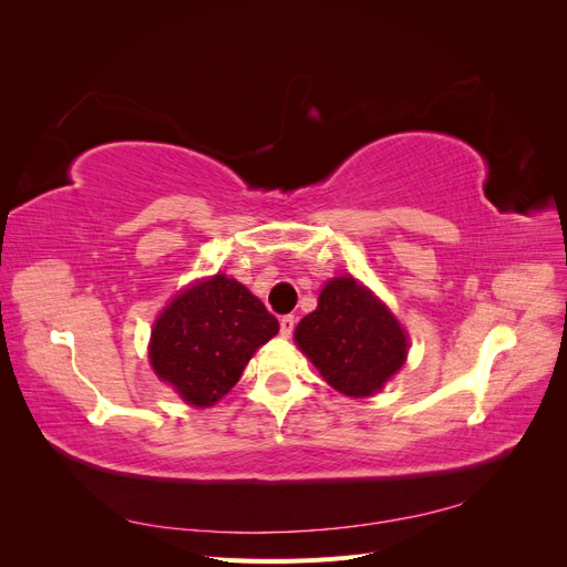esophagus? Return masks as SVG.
<instances>
[{
    "label": "esophagus",
    "mask_w": 567,
    "mask_h": 567,
    "mask_svg": "<svg viewBox=\"0 0 567 567\" xmlns=\"http://www.w3.org/2000/svg\"><path fill=\"white\" fill-rule=\"evenodd\" d=\"M279 326H281V336H284V338H290V336H293V329H296V317H293V315L281 317Z\"/></svg>",
    "instance_id": "obj_1"
}]
</instances>
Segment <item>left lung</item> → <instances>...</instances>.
<instances>
[{
    "instance_id": "left-lung-1",
    "label": "left lung",
    "mask_w": 567,
    "mask_h": 567,
    "mask_svg": "<svg viewBox=\"0 0 567 567\" xmlns=\"http://www.w3.org/2000/svg\"><path fill=\"white\" fill-rule=\"evenodd\" d=\"M296 342L323 381L350 398L381 390L406 359L402 326L352 277L323 286L317 310L298 323Z\"/></svg>"
}]
</instances>
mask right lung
<instances>
[{
	"instance_id": "add662e5",
	"label": "right lung",
	"mask_w": 567,
	"mask_h": 567,
	"mask_svg": "<svg viewBox=\"0 0 567 567\" xmlns=\"http://www.w3.org/2000/svg\"><path fill=\"white\" fill-rule=\"evenodd\" d=\"M279 321L250 290L225 274L169 302L151 333V367L182 400L210 406L238 383L255 350Z\"/></svg>"
}]
</instances>
